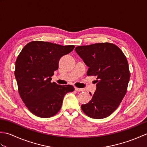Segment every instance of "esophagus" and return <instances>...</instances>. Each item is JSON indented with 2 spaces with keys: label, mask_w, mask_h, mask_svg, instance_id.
<instances>
[{
  "label": "esophagus",
  "mask_w": 147,
  "mask_h": 147,
  "mask_svg": "<svg viewBox=\"0 0 147 147\" xmlns=\"http://www.w3.org/2000/svg\"><path fill=\"white\" fill-rule=\"evenodd\" d=\"M75 90L77 92H83V90L82 88H77V87H75Z\"/></svg>",
  "instance_id": "34e87169"
}]
</instances>
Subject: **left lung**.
Listing matches in <instances>:
<instances>
[{"label":"left lung","mask_w":147,"mask_h":147,"mask_svg":"<svg viewBox=\"0 0 147 147\" xmlns=\"http://www.w3.org/2000/svg\"><path fill=\"white\" fill-rule=\"evenodd\" d=\"M75 51L88 66V76H96V91L88 104L82 105L86 115L93 119L108 117L125 96L130 73L125 55L111 43L78 46Z\"/></svg>","instance_id":"obj_1"}]
</instances>
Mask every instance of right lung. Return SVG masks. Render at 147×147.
I'll return each mask as SVG.
<instances>
[{
	"label": "right lung",
	"instance_id": "1",
	"mask_svg": "<svg viewBox=\"0 0 147 147\" xmlns=\"http://www.w3.org/2000/svg\"><path fill=\"white\" fill-rule=\"evenodd\" d=\"M74 48V45L33 41L24 46L18 56L14 75L18 92L34 115L43 118L54 116L60 111L64 95L74 91L72 85L51 82L60 59Z\"/></svg>",
	"mask_w": 147,
	"mask_h": 147
}]
</instances>
